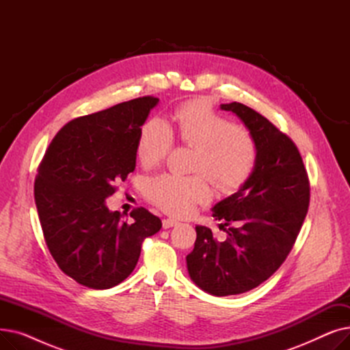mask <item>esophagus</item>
Returning a JSON list of instances; mask_svg holds the SVG:
<instances>
[{
	"label": "esophagus",
	"instance_id": "obj_1",
	"mask_svg": "<svg viewBox=\"0 0 350 350\" xmlns=\"http://www.w3.org/2000/svg\"><path fill=\"white\" fill-rule=\"evenodd\" d=\"M178 223L176 221V219H172V218H164L163 219V228L167 230V228H172L174 226H177Z\"/></svg>",
	"mask_w": 350,
	"mask_h": 350
}]
</instances>
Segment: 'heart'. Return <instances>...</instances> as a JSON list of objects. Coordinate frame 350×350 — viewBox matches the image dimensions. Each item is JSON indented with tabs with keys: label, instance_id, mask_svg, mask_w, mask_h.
Returning <instances> with one entry per match:
<instances>
[{
	"label": "heart",
	"instance_id": "obj_1",
	"mask_svg": "<svg viewBox=\"0 0 350 350\" xmlns=\"http://www.w3.org/2000/svg\"><path fill=\"white\" fill-rule=\"evenodd\" d=\"M178 137L200 154L196 170L204 172L223 191H235L251 177L256 149L252 137L230 119L218 115L204 102L191 100L173 116ZM174 144L170 123L153 118L140 131L137 154L144 165H153L167 156ZM146 194L164 211L189 215L198 203H207L211 189L204 176L161 174L147 183Z\"/></svg>",
	"mask_w": 350,
	"mask_h": 350
}]
</instances>
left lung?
<instances>
[{"mask_svg": "<svg viewBox=\"0 0 350 350\" xmlns=\"http://www.w3.org/2000/svg\"><path fill=\"white\" fill-rule=\"evenodd\" d=\"M248 129L256 149L251 177L211 208L224 219L227 240L196 226L194 250L186 256L191 281L214 297L244 293L267 281L285 261L309 206V181L293 142L254 109L219 105Z\"/></svg>", "mask_w": 350, "mask_h": 350, "instance_id": "obj_1", "label": "left lung"}]
</instances>
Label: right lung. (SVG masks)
<instances>
[{
    "label": "right lung",
    "mask_w": 350,
    "mask_h": 350,
    "mask_svg": "<svg viewBox=\"0 0 350 350\" xmlns=\"http://www.w3.org/2000/svg\"><path fill=\"white\" fill-rule=\"evenodd\" d=\"M157 98L144 96L73 119L45 152L35 180V204L46 245L78 284L109 289L135 269L144 238L160 218L140 207L132 224L110 211L106 198L136 167L142 126Z\"/></svg>",
    "instance_id": "add662e5"
}]
</instances>
